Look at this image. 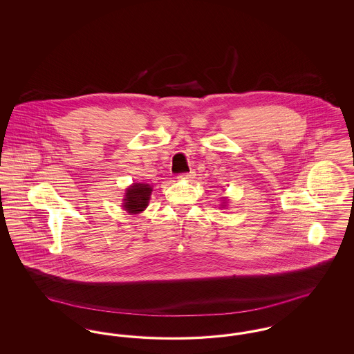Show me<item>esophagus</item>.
Segmentation results:
<instances>
[{
	"label": "esophagus",
	"instance_id": "esophagus-1",
	"mask_svg": "<svg viewBox=\"0 0 354 354\" xmlns=\"http://www.w3.org/2000/svg\"><path fill=\"white\" fill-rule=\"evenodd\" d=\"M194 176H195V171H189V172H185V174L179 175L180 179H192Z\"/></svg>",
	"mask_w": 354,
	"mask_h": 354
}]
</instances>
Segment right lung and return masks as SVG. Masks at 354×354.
<instances>
[{"mask_svg": "<svg viewBox=\"0 0 354 354\" xmlns=\"http://www.w3.org/2000/svg\"><path fill=\"white\" fill-rule=\"evenodd\" d=\"M151 191L152 188L149 185L135 183L130 188H127L123 207L130 214H139L145 211V208L149 205Z\"/></svg>", "mask_w": 354, "mask_h": 354, "instance_id": "right-lung-1", "label": "right lung"}]
</instances>
